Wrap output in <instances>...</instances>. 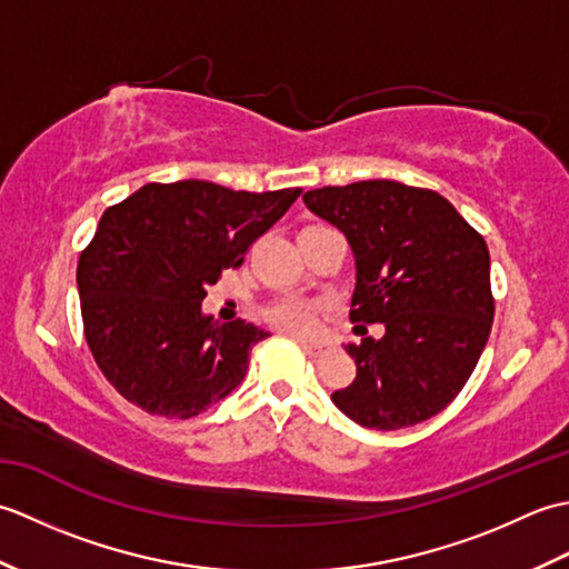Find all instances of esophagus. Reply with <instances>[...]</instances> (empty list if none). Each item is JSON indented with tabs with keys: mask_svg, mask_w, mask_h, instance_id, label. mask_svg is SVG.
Listing matches in <instances>:
<instances>
[{
	"mask_svg": "<svg viewBox=\"0 0 569 569\" xmlns=\"http://www.w3.org/2000/svg\"><path fill=\"white\" fill-rule=\"evenodd\" d=\"M296 342H298L300 347H303L306 352H308V355H312V357H318V355H322V352H325V349H328V347H325L322 342H310V340H303V337H296Z\"/></svg>",
	"mask_w": 569,
	"mask_h": 569,
	"instance_id": "1",
	"label": "esophagus"
}]
</instances>
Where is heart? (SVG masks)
<instances>
[{
    "instance_id": "1",
    "label": "heart",
    "mask_w": 569,
    "mask_h": 569,
    "mask_svg": "<svg viewBox=\"0 0 569 569\" xmlns=\"http://www.w3.org/2000/svg\"><path fill=\"white\" fill-rule=\"evenodd\" d=\"M266 318L278 330L291 335H310L316 330V308L303 303V300H276V303L266 310Z\"/></svg>"
}]
</instances>
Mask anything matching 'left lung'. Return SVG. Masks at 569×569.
Listing matches in <instances>:
<instances>
[{"label":"left lung","mask_w":569,"mask_h":569,"mask_svg":"<svg viewBox=\"0 0 569 569\" xmlns=\"http://www.w3.org/2000/svg\"><path fill=\"white\" fill-rule=\"evenodd\" d=\"M312 214L335 224L355 253L347 345L357 377L332 393L347 418L401 430L455 401L485 352L493 320L487 241L440 192L398 180L308 190ZM381 321L373 341L365 323Z\"/></svg>","instance_id":"left-lung-1"}]
</instances>
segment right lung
Here are the masks:
<instances>
[{"instance_id": "add662e5", "label": "right lung", "mask_w": 569, "mask_h": 569, "mask_svg": "<svg viewBox=\"0 0 569 569\" xmlns=\"http://www.w3.org/2000/svg\"><path fill=\"white\" fill-rule=\"evenodd\" d=\"M300 188L149 183L107 208L78 261L84 340L104 379L151 416L188 420L241 383L269 332L202 316L208 286L237 269Z\"/></svg>"}]
</instances>
